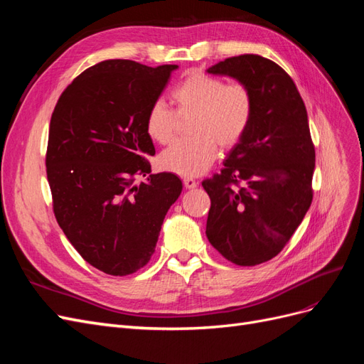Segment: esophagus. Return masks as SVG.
<instances>
[{
  "label": "esophagus",
  "instance_id": "esophagus-1",
  "mask_svg": "<svg viewBox=\"0 0 364 364\" xmlns=\"http://www.w3.org/2000/svg\"><path fill=\"white\" fill-rule=\"evenodd\" d=\"M183 185H185L186 190H194V188H197V185H199V182H196L191 178H185L183 179Z\"/></svg>",
  "mask_w": 364,
  "mask_h": 364
}]
</instances>
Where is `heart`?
Masks as SVG:
<instances>
[{
  "instance_id": "heart-1",
  "label": "heart",
  "mask_w": 364,
  "mask_h": 364,
  "mask_svg": "<svg viewBox=\"0 0 364 364\" xmlns=\"http://www.w3.org/2000/svg\"><path fill=\"white\" fill-rule=\"evenodd\" d=\"M176 112L162 100L153 102L146 115L149 136L167 144L178 132L181 119L191 118L193 138L176 141L159 156V167L183 178L203 174L222 149L235 147L253 115V97L243 83H225L218 77L193 71L174 87Z\"/></svg>"
}]
</instances>
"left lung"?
I'll return each mask as SVG.
<instances>
[{
	"instance_id": "left-lung-1",
	"label": "left lung",
	"mask_w": 364,
	"mask_h": 364,
	"mask_svg": "<svg viewBox=\"0 0 364 364\" xmlns=\"http://www.w3.org/2000/svg\"><path fill=\"white\" fill-rule=\"evenodd\" d=\"M246 85L253 115L220 174L202 182L211 199L206 237L237 266L277 257L313 200L314 146L302 97L279 65L241 54L208 68Z\"/></svg>"
}]
</instances>
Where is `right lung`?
Returning a JSON list of instances; mask_svg holds the SVG:
<instances>
[{
	"instance_id": "right-lung-1",
	"label": "right lung",
	"mask_w": 364,
	"mask_h": 364,
	"mask_svg": "<svg viewBox=\"0 0 364 364\" xmlns=\"http://www.w3.org/2000/svg\"><path fill=\"white\" fill-rule=\"evenodd\" d=\"M174 70L100 62L67 86L51 115L46 165L54 215L82 258L114 277L150 261L182 191L178 176L150 174L146 159L155 155L146 115Z\"/></svg>"
}]
</instances>
